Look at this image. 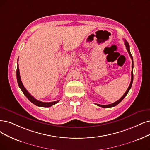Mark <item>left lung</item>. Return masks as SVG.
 Segmentation results:
<instances>
[{
  "label": "left lung",
  "instance_id": "left-lung-1",
  "mask_svg": "<svg viewBox=\"0 0 150 150\" xmlns=\"http://www.w3.org/2000/svg\"><path fill=\"white\" fill-rule=\"evenodd\" d=\"M124 41H125V47H126V49H127V50L128 51V53H129V55H130V58H131V59H132V73H131V75H132V77H131V82H130V85H129V87H128V88H127V90L126 91V92H125V93L123 95V96L122 97L119 99V100H117V101H116V102H115V103H112V104H110V105H99V104H96L97 105H98V106H101V107H102V108H111V107H113V106H116L117 105H118L119 103L121 102V101L124 98V97H125V96L127 95V94L128 93V92H129V91H130V88H131V87H132V82H133V77H134V76H133V68H134V62H133V58H132V55H131V53H130V46H129V43L127 42L126 41V40H124Z\"/></svg>",
  "mask_w": 150,
  "mask_h": 150
}]
</instances>
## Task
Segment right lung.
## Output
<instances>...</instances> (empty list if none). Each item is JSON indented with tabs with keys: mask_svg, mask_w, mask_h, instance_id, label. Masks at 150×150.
<instances>
[{
	"mask_svg": "<svg viewBox=\"0 0 150 150\" xmlns=\"http://www.w3.org/2000/svg\"><path fill=\"white\" fill-rule=\"evenodd\" d=\"M18 61H17V62H18ZM16 78H17V82H18V86H19L20 88H21V91L24 93V95L26 96L27 98L30 101H31V103H33L35 105L38 106H40V107H50V106H51L53 105H55L59 101V100H58V101H52V102L47 103V102H42V101H39L35 98H34L33 97V96L28 92L27 90L25 88V87H24V86L23 85V83H22V82L21 81V78H20V71H19L18 64V63H17V69H16Z\"/></svg>",
	"mask_w": 150,
	"mask_h": 150,
	"instance_id": "right-lung-1",
	"label": "right lung"
}]
</instances>
